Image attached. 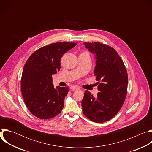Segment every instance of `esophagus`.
I'll return each mask as SVG.
<instances>
[{
  "label": "esophagus",
  "mask_w": 152,
  "mask_h": 152,
  "mask_svg": "<svg viewBox=\"0 0 152 152\" xmlns=\"http://www.w3.org/2000/svg\"><path fill=\"white\" fill-rule=\"evenodd\" d=\"M70 89L72 90H73V91H76V90H79V88L78 87V86H71V87H70Z\"/></svg>",
  "instance_id": "34e87169"
}]
</instances>
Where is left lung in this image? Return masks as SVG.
I'll list each match as a JSON object with an SVG mask.
<instances>
[{
    "mask_svg": "<svg viewBox=\"0 0 152 152\" xmlns=\"http://www.w3.org/2000/svg\"><path fill=\"white\" fill-rule=\"evenodd\" d=\"M97 59L94 76L99 92L94 97L85 91L82 100L83 113L96 123L112 119L121 110L127 95L128 75L117 52L99 42H83Z\"/></svg>",
    "mask_w": 152,
    "mask_h": 152,
    "instance_id": "8db88e82",
    "label": "left lung"
}]
</instances>
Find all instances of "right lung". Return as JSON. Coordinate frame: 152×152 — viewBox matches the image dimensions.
<instances>
[{"label":"right lung","instance_id":"obj_1","mask_svg":"<svg viewBox=\"0 0 152 152\" xmlns=\"http://www.w3.org/2000/svg\"><path fill=\"white\" fill-rule=\"evenodd\" d=\"M76 42H55L35 51L28 59L21 79V90L28 110L40 119H50L61 113L69 87L55 88L52 75L61 69L62 56Z\"/></svg>","mask_w":152,"mask_h":152}]
</instances>
